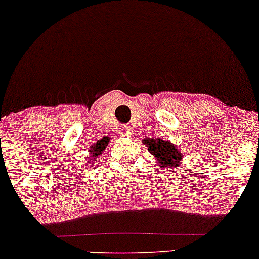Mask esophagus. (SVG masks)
<instances>
[{
  "mask_svg": "<svg viewBox=\"0 0 259 259\" xmlns=\"http://www.w3.org/2000/svg\"><path fill=\"white\" fill-rule=\"evenodd\" d=\"M120 133H121L122 135H130L132 134V130H130V127L126 126V125H122L121 129H120Z\"/></svg>",
  "mask_w": 259,
  "mask_h": 259,
  "instance_id": "obj_1",
  "label": "esophagus"
}]
</instances>
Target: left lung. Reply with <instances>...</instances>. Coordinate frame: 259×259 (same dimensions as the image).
I'll use <instances>...</instances> for the list:
<instances>
[{
    "label": "left lung",
    "instance_id": "8db88e82",
    "mask_svg": "<svg viewBox=\"0 0 259 259\" xmlns=\"http://www.w3.org/2000/svg\"><path fill=\"white\" fill-rule=\"evenodd\" d=\"M144 144H147L148 150L150 154H153L163 168H175L177 164L182 163V150L177 149L175 144L169 143L168 140L162 139H150L145 138L143 140Z\"/></svg>",
    "mask_w": 259,
    "mask_h": 259
}]
</instances>
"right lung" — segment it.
Masks as SVG:
<instances>
[{
	"instance_id": "add662e5",
	"label": "right lung",
	"mask_w": 259,
	"mask_h": 259,
	"mask_svg": "<svg viewBox=\"0 0 259 259\" xmlns=\"http://www.w3.org/2000/svg\"><path fill=\"white\" fill-rule=\"evenodd\" d=\"M106 145H107V140H105V139H102V140H100V142H97V144H95L94 147H92V150H91L92 159H90V162H94L95 158L100 157V154H101L102 150H104L105 148H106Z\"/></svg>"
}]
</instances>
